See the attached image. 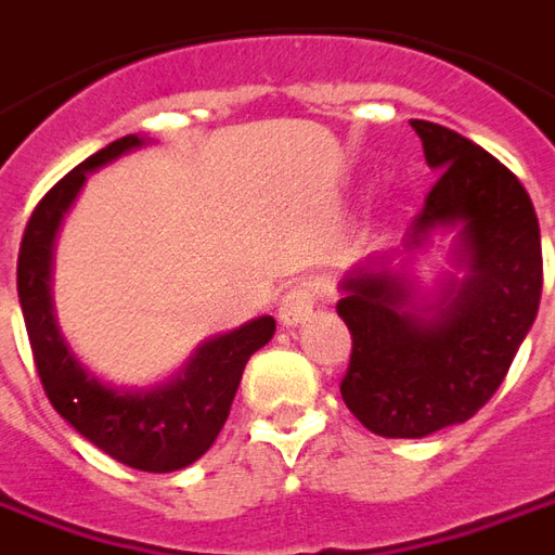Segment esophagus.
I'll return each mask as SVG.
<instances>
[{"label":"esophagus","mask_w":555,"mask_h":555,"mask_svg":"<svg viewBox=\"0 0 555 555\" xmlns=\"http://www.w3.org/2000/svg\"><path fill=\"white\" fill-rule=\"evenodd\" d=\"M312 306H315V291L309 288V285H294L279 300V321L285 327H297V324H304L306 318L312 315Z\"/></svg>","instance_id":"34e87169"}]
</instances>
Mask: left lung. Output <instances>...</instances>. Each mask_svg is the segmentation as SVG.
Returning a JSON list of instances; mask_svg holds the SVG:
<instances>
[{
	"mask_svg": "<svg viewBox=\"0 0 555 555\" xmlns=\"http://www.w3.org/2000/svg\"><path fill=\"white\" fill-rule=\"evenodd\" d=\"M426 165L439 170L402 251L348 270L336 312L351 333L339 390L375 436L424 439L466 424L505 382L541 304L544 264L532 197L511 170L463 134L412 119ZM461 224L463 283H442L433 305L392 258L423 248L439 227Z\"/></svg>",
	"mask_w": 555,
	"mask_h": 555,
	"instance_id": "left-lung-1",
	"label": "left lung"
}]
</instances>
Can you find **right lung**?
I'll use <instances>...</instances> for the list:
<instances>
[{
  "mask_svg": "<svg viewBox=\"0 0 555 555\" xmlns=\"http://www.w3.org/2000/svg\"><path fill=\"white\" fill-rule=\"evenodd\" d=\"M141 143L138 134L107 143L38 201L17 255V294L35 370L50 405L116 463L162 475L192 466L210 451L228 421L246 363L273 339L276 321L270 315L255 318L237 331L216 336L197 348L180 375L146 390L104 385L72 354L56 327L50 300L53 240L89 170L138 150Z\"/></svg>",
  "mask_w": 555,
  "mask_h": 555,
  "instance_id": "right-lung-1",
  "label": "right lung"
}]
</instances>
